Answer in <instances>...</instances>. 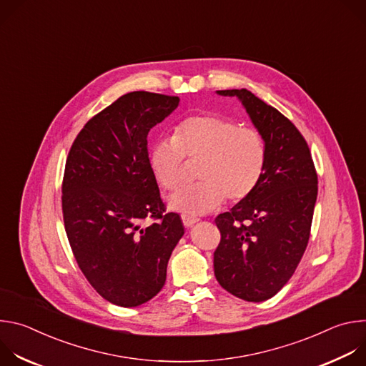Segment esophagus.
Masks as SVG:
<instances>
[{
  "mask_svg": "<svg viewBox=\"0 0 366 366\" xmlns=\"http://www.w3.org/2000/svg\"><path fill=\"white\" fill-rule=\"evenodd\" d=\"M198 222L197 217H191V216H182V223L185 227H192L195 223Z\"/></svg>",
  "mask_w": 366,
  "mask_h": 366,
  "instance_id": "obj_1",
  "label": "esophagus"
}]
</instances>
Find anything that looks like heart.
Masks as SVG:
<instances>
[{"instance_id": "heart-1", "label": "heart", "mask_w": 366, "mask_h": 366, "mask_svg": "<svg viewBox=\"0 0 366 366\" xmlns=\"http://www.w3.org/2000/svg\"><path fill=\"white\" fill-rule=\"evenodd\" d=\"M185 158L201 161L198 184L169 198L171 210L182 216L212 213L227 198L246 199L262 178L267 144L256 129L239 127L217 114L191 116L181 120L172 139L156 140L149 152V168L164 189L175 191L182 184Z\"/></svg>"}]
</instances>
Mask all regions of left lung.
<instances>
[{"instance_id":"obj_1","label":"left lung","mask_w":366,"mask_h":366,"mask_svg":"<svg viewBox=\"0 0 366 366\" xmlns=\"http://www.w3.org/2000/svg\"><path fill=\"white\" fill-rule=\"evenodd\" d=\"M217 94L242 102L265 140L267 162L254 191L216 217L222 240L214 252V275L234 297L260 302L288 282L304 254L317 174L305 139L277 109L244 88Z\"/></svg>"}]
</instances>
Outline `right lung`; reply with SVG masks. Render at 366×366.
<instances>
[{"label":"right lung","mask_w":366,"mask_h":366,"mask_svg":"<svg viewBox=\"0 0 366 366\" xmlns=\"http://www.w3.org/2000/svg\"><path fill=\"white\" fill-rule=\"evenodd\" d=\"M178 104V97L129 92L84 126L66 159L62 212L69 244L94 290L120 307H137L162 290L184 236L181 217L165 213L147 153L149 130ZM146 218L155 222L143 227Z\"/></svg>","instance_id":"1"}]
</instances>
